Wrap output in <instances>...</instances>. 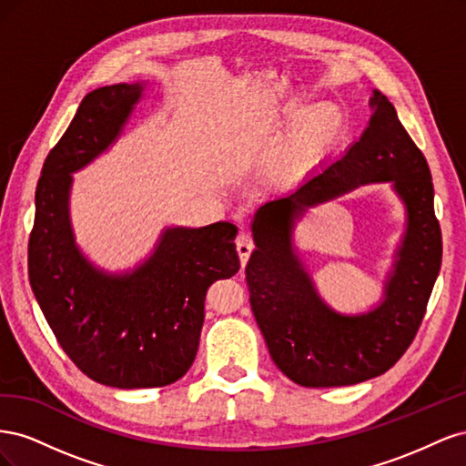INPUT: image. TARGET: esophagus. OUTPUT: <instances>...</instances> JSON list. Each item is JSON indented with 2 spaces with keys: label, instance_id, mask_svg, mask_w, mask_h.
Listing matches in <instances>:
<instances>
[{
  "label": "esophagus",
  "instance_id": "esophagus-1",
  "mask_svg": "<svg viewBox=\"0 0 466 466\" xmlns=\"http://www.w3.org/2000/svg\"><path fill=\"white\" fill-rule=\"evenodd\" d=\"M252 248H255V241H252L250 233H247V231L238 233V237H237V252H238V258H241L243 266L248 262V257H250Z\"/></svg>",
  "mask_w": 466,
  "mask_h": 466
}]
</instances>
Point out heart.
Returning <instances> with one entry per match:
<instances>
[{
  "label": "heart",
  "instance_id": "1",
  "mask_svg": "<svg viewBox=\"0 0 466 466\" xmlns=\"http://www.w3.org/2000/svg\"><path fill=\"white\" fill-rule=\"evenodd\" d=\"M350 128L346 108L336 101H315L295 95L281 105L262 128V139L284 137L270 161L278 180L298 182L317 173L340 147Z\"/></svg>",
  "mask_w": 466,
  "mask_h": 466
}]
</instances>
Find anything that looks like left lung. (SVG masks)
<instances>
[{
  "label": "left lung",
  "instance_id": "obj_1",
  "mask_svg": "<svg viewBox=\"0 0 466 466\" xmlns=\"http://www.w3.org/2000/svg\"><path fill=\"white\" fill-rule=\"evenodd\" d=\"M373 115L340 159L298 188L260 204L245 268L250 307L278 370L301 387H346L383 375L414 340L441 268L431 173L389 98L373 89ZM385 181L405 209V231L379 302L336 312L320 298L294 231L307 207Z\"/></svg>",
  "mask_w": 466,
  "mask_h": 466
}]
</instances>
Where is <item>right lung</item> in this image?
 I'll return each mask as SVG.
<instances>
[{
	"mask_svg": "<svg viewBox=\"0 0 466 466\" xmlns=\"http://www.w3.org/2000/svg\"><path fill=\"white\" fill-rule=\"evenodd\" d=\"M146 81L116 83L83 98L42 167L29 241L35 298L60 346L93 380L116 389L171 385L196 358L208 288L241 262L237 225H168L136 266L110 272L76 241L74 173L101 157L128 126Z\"/></svg>",
	"mask_w": 466,
	"mask_h": 466,
	"instance_id": "add662e5",
	"label": "right lung"
}]
</instances>
